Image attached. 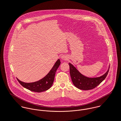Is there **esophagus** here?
<instances>
[{"label": "esophagus", "instance_id": "esophagus-1", "mask_svg": "<svg viewBox=\"0 0 121 121\" xmlns=\"http://www.w3.org/2000/svg\"><path fill=\"white\" fill-rule=\"evenodd\" d=\"M61 59L64 60H66L67 59V56L65 55H63L61 56Z\"/></svg>", "mask_w": 121, "mask_h": 121}]
</instances>
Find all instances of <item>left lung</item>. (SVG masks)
I'll return each instance as SVG.
<instances>
[{
    "instance_id": "8db88e82",
    "label": "left lung",
    "mask_w": 121,
    "mask_h": 121,
    "mask_svg": "<svg viewBox=\"0 0 121 121\" xmlns=\"http://www.w3.org/2000/svg\"><path fill=\"white\" fill-rule=\"evenodd\" d=\"M70 66V75L73 85L78 88L83 90H91L99 85L106 78L108 72V71L101 77L89 78L84 76L79 73L71 64H69Z\"/></svg>"
}]
</instances>
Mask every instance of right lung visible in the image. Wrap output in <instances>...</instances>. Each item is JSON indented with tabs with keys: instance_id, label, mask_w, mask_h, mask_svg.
Returning a JSON list of instances; mask_svg holds the SVG:
<instances>
[{
	"instance_id": "add662e5",
	"label": "right lung",
	"mask_w": 121,
	"mask_h": 121,
	"mask_svg": "<svg viewBox=\"0 0 121 121\" xmlns=\"http://www.w3.org/2000/svg\"><path fill=\"white\" fill-rule=\"evenodd\" d=\"M60 64V60L58 59L48 74L43 78L38 81L28 83L23 82L18 78H17V80L22 86L31 91L40 93L46 91L52 86L54 82L56 71Z\"/></svg>"
}]
</instances>
